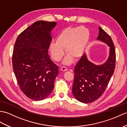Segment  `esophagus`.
Returning <instances> with one entry per match:
<instances>
[{"mask_svg":"<svg viewBox=\"0 0 127 127\" xmlns=\"http://www.w3.org/2000/svg\"><path fill=\"white\" fill-rule=\"evenodd\" d=\"M61 70L62 71H65L67 70V69L66 68V67H65V66H61Z\"/></svg>","mask_w":127,"mask_h":127,"instance_id":"34e87169","label":"esophagus"}]
</instances>
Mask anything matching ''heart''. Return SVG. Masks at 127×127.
<instances>
[{
  "mask_svg": "<svg viewBox=\"0 0 127 127\" xmlns=\"http://www.w3.org/2000/svg\"><path fill=\"white\" fill-rule=\"evenodd\" d=\"M90 38L89 31L84 26L68 28L64 29L56 38V42L50 44L51 56L56 61H60L64 55V49L68 55L63 63L69 64L72 58H78L83 55Z\"/></svg>",
  "mask_w": 127,
  "mask_h": 127,
  "instance_id": "obj_1",
  "label": "heart"
}]
</instances>
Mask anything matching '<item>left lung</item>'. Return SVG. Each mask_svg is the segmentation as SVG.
Segmentation results:
<instances>
[{
    "label": "left lung",
    "mask_w": 127,
    "mask_h": 127,
    "mask_svg": "<svg viewBox=\"0 0 127 127\" xmlns=\"http://www.w3.org/2000/svg\"><path fill=\"white\" fill-rule=\"evenodd\" d=\"M97 39L109 46V55L107 61L102 64L96 65L88 60L86 54H84L74 69L72 94L76 99L84 103L95 101L102 95L115 68L116 53L111 38L99 27Z\"/></svg>",
    "instance_id": "obj_1"
}]
</instances>
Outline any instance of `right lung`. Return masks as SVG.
Segmentation results:
<instances>
[{
  "label": "right lung",
  "instance_id": "1",
  "mask_svg": "<svg viewBox=\"0 0 127 127\" xmlns=\"http://www.w3.org/2000/svg\"><path fill=\"white\" fill-rule=\"evenodd\" d=\"M56 25L54 22H36L19 35L14 45L12 65L17 82L23 93L34 101L50 95L59 73L48 55L51 31Z\"/></svg>",
  "mask_w": 127,
  "mask_h": 127
}]
</instances>
